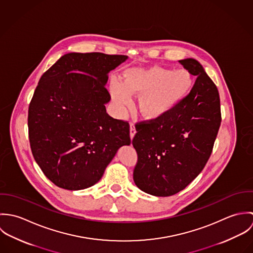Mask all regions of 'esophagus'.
<instances>
[{
  "instance_id": "esophagus-1",
  "label": "esophagus",
  "mask_w": 253,
  "mask_h": 253,
  "mask_svg": "<svg viewBox=\"0 0 253 253\" xmlns=\"http://www.w3.org/2000/svg\"><path fill=\"white\" fill-rule=\"evenodd\" d=\"M136 133V130H135V126L133 124H130V126H129V135H130V138L132 139L134 137Z\"/></svg>"
}]
</instances>
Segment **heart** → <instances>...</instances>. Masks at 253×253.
<instances>
[{
	"label": "heart",
	"mask_w": 253,
	"mask_h": 253,
	"mask_svg": "<svg viewBox=\"0 0 253 253\" xmlns=\"http://www.w3.org/2000/svg\"><path fill=\"white\" fill-rule=\"evenodd\" d=\"M123 83L112 79L110 93L119 110L131 104L130 96L139 95L138 110L146 120L165 118L190 93L193 76L186 70L173 71L161 66L129 68L123 75Z\"/></svg>",
	"instance_id": "1"
}]
</instances>
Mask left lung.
Instances as JSON below:
<instances>
[{"label": "left lung", "instance_id": "obj_1", "mask_svg": "<svg viewBox=\"0 0 253 253\" xmlns=\"http://www.w3.org/2000/svg\"><path fill=\"white\" fill-rule=\"evenodd\" d=\"M197 76L190 93L170 114L135 126L132 145L138 162L135 185L156 197H169L185 189L208 163L221 124L216 85L194 58L179 60Z\"/></svg>", "mask_w": 253, "mask_h": 253}]
</instances>
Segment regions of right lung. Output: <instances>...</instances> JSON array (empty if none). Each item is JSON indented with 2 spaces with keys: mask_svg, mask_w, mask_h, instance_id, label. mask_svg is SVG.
<instances>
[{
  "mask_svg": "<svg viewBox=\"0 0 253 253\" xmlns=\"http://www.w3.org/2000/svg\"><path fill=\"white\" fill-rule=\"evenodd\" d=\"M127 58L69 52L41 77L28 111L29 140L42 171L59 188L93 186L118 150L130 144L128 124L105 107L108 74Z\"/></svg>",
  "mask_w": 253,
  "mask_h": 253,
  "instance_id": "1",
  "label": "right lung"
}]
</instances>
